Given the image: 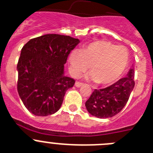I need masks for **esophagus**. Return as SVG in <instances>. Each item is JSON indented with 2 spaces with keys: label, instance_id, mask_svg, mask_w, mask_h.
Wrapping results in <instances>:
<instances>
[{
  "label": "esophagus",
  "instance_id": "1",
  "mask_svg": "<svg viewBox=\"0 0 153 153\" xmlns=\"http://www.w3.org/2000/svg\"><path fill=\"white\" fill-rule=\"evenodd\" d=\"M75 86H76V87H81V86H83V83H80V82H79V81H76V82L75 83Z\"/></svg>",
  "mask_w": 153,
  "mask_h": 153
}]
</instances>
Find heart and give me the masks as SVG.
Listing matches in <instances>:
<instances>
[{
	"label": "heart",
	"mask_w": 153,
	"mask_h": 153,
	"mask_svg": "<svg viewBox=\"0 0 153 153\" xmlns=\"http://www.w3.org/2000/svg\"><path fill=\"white\" fill-rule=\"evenodd\" d=\"M129 61V52L123 46L106 40H97L74 51L69 57L70 74L78 76L90 67L96 83L106 86L114 83L123 74Z\"/></svg>",
	"instance_id": "1"
}]
</instances>
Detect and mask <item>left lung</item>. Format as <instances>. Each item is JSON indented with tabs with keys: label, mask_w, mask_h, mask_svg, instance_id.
<instances>
[{
	"label": "left lung",
	"mask_w": 153,
	"mask_h": 153,
	"mask_svg": "<svg viewBox=\"0 0 153 153\" xmlns=\"http://www.w3.org/2000/svg\"><path fill=\"white\" fill-rule=\"evenodd\" d=\"M134 70L131 69L126 77L106 88L94 90L88 100L86 109L97 118H110L118 114L127 103L134 88Z\"/></svg>",
	"instance_id": "8db88e82"
}]
</instances>
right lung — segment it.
I'll list each match as a JSON object with an SVG mask.
<instances>
[{"label":"right lung","instance_id":"1","mask_svg":"<svg viewBox=\"0 0 153 153\" xmlns=\"http://www.w3.org/2000/svg\"><path fill=\"white\" fill-rule=\"evenodd\" d=\"M79 39L45 34L23 47L18 60L17 92L25 107L38 117L59 110L65 93L75 80L63 75L64 64Z\"/></svg>","mask_w":153,"mask_h":153}]
</instances>
